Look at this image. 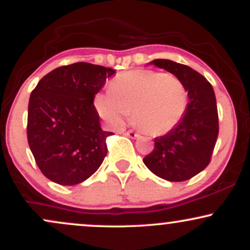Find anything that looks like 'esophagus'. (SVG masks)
<instances>
[{
    "instance_id": "obj_1",
    "label": "esophagus",
    "mask_w": 250,
    "mask_h": 250,
    "mask_svg": "<svg viewBox=\"0 0 250 250\" xmlns=\"http://www.w3.org/2000/svg\"><path fill=\"white\" fill-rule=\"evenodd\" d=\"M127 136L131 137V139H136V137H139L140 135L137 133H135V131H133V130H129V131H127Z\"/></svg>"
}]
</instances>
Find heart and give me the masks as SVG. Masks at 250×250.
Listing matches in <instances>:
<instances>
[{
    "label": "heart",
    "instance_id": "b5f03b06",
    "mask_svg": "<svg viewBox=\"0 0 250 250\" xmlns=\"http://www.w3.org/2000/svg\"><path fill=\"white\" fill-rule=\"evenodd\" d=\"M110 93H97L94 105L109 125L120 127L130 113L145 133L167 134L179 125L188 104V91L179 77L155 70H131L109 84Z\"/></svg>",
    "mask_w": 250,
    "mask_h": 250
}]
</instances>
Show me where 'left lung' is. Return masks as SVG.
<instances>
[{
    "label": "left lung",
    "mask_w": 250,
    "mask_h": 250,
    "mask_svg": "<svg viewBox=\"0 0 250 250\" xmlns=\"http://www.w3.org/2000/svg\"><path fill=\"white\" fill-rule=\"evenodd\" d=\"M149 63L179 77L187 88L189 102L179 125L163 136L155 137L153 151L143 162L163 180L187 181L209 165L219 135L214 89L205 76L188 65L162 59Z\"/></svg>",
    "instance_id": "left-lung-1"
}]
</instances>
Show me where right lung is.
<instances>
[{
    "mask_svg": "<svg viewBox=\"0 0 250 250\" xmlns=\"http://www.w3.org/2000/svg\"><path fill=\"white\" fill-rule=\"evenodd\" d=\"M116 71L91 63L63 65L31 91L27 136L37 167L47 179L75 186L90 177L107 155L94 96Z\"/></svg>",
    "mask_w": 250,
    "mask_h": 250,
    "instance_id": "right-lung-1",
    "label": "right lung"
}]
</instances>
